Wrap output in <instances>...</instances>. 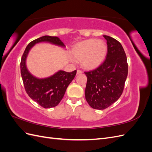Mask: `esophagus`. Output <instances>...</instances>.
<instances>
[{"instance_id":"obj_1","label":"esophagus","mask_w":152,"mask_h":152,"mask_svg":"<svg viewBox=\"0 0 152 152\" xmlns=\"http://www.w3.org/2000/svg\"><path fill=\"white\" fill-rule=\"evenodd\" d=\"M82 73V72L81 71V70H77V74H80V73Z\"/></svg>"}]
</instances>
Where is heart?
I'll list each match as a JSON object with an SVG mask.
<instances>
[{
  "instance_id": "b5f03b06",
  "label": "heart",
  "mask_w": 152,
  "mask_h": 152,
  "mask_svg": "<svg viewBox=\"0 0 152 152\" xmlns=\"http://www.w3.org/2000/svg\"><path fill=\"white\" fill-rule=\"evenodd\" d=\"M107 46L102 40L89 39L76 44L72 50L73 58L80 61L82 66L87 69L98 66L104 59Z\"/></svg>"
}]
</instances>
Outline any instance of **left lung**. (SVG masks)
<instances>
[{"label": "left lung", "mask_w": 152, "mask_h": 152, "mask_svg": "<svg viewBox=\"0 0 152 152\" xmlns=\"http://www.w3.org/2000/svg\"><path fill=\"white\" fill-rule=\"evenodd\" d=\"M107 40V54L103 63L94 70L85 72L87 77L85 96L91 107L104 110L121 97L128 73V64L121 44L111 37Z\"/></svg>", "instance_id": "left-lung-1"}]
</instances>
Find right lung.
Instances as JSON below:
<instances>
[{"mask_svg": "<svg viewBox=\"0 0 152 152\" xmlns=\"http://www.w3.org/2000/svg\"><path fill=\"white\" fill-rule=\"evenodd\" d=\"M48 42L60 46L65 44L57 37L45 35L28 44L23 54L20 63L21 75L25 89L30 97L45 108L57 106L63 98L67 87L75 77L77 70L66 72L60 70L45 79H37L32 75L26 66V58L30 49L39 42Z\"/></svg>", "mask_w": 152, "mask_h": 152, "instance_id": "add662e5", "label": "right lung"}]
</instances>
